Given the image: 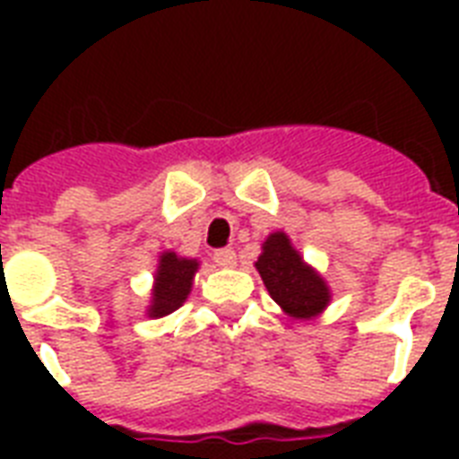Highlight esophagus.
Wrapping results in <instances>:
<instances>
[{"instance_id":"34e87169","label":"esophagus","mask_w":459,"mask_h":459,"mask_svg":"<svg viewBox=\"0 0 459 459\" xmlns=\"http://www.w3.org/2000/svg\"><path fill=\"white\" fill-rule=\"evenodd\" d=\"M214 262L219 266H233L236 264V250H233V247H221V250H216Z\"/></svg>"}]
</instances>
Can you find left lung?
Returning <instances> with one entry per match:
<instances>
[{
  "label": "left lung",
  "instance_id": "1",
  "mask_svg": "<svg viewBox=\"0 0 459 459\" xmlns=\"http://www.w3.org/2000/svg\"><path fill=\"white\" fill-rule=\"evenodd\" d=\"M255 266L273 302H279L293 319H312L326 309L331 300L326 281L302 262L300 252L283 230H276L262 243V255Z\"/></svg>",
  "mask_w": 459,
  "mask_h": 459
}]
</instances>
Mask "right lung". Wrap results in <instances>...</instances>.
I'll return each instance as SVG.
<instances>
[{
  "instance_id": "1",
  "label": "right lung",
  "mask_w": 459,
  "mask_h": 459,
  "mask_svg": "<svg viewBox=\"0 0 459 459\" xmlns=\"http://www.w3.org/2000/svg\"><path fill=\"white\" fill-rule=\"evenodd\" d=\"M197 269H200L197 259L178 257L176 252H161L157 273H154L152 305L147 307V314L157 319V316L176 312L187 300Z\"/></svg>"
}]
</instances>
